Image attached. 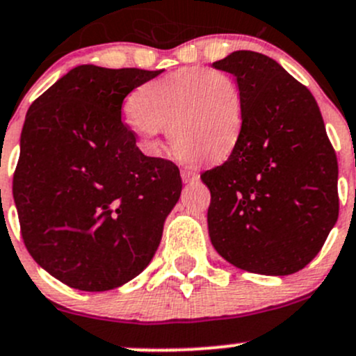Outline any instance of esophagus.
Wrapping results in <instances>:
<instances>
[{
    "label": "esophagus",
    "mask_w": 356,
    "mask_h": 356,
    "mask_svg": "<svg viewBox=\"0 0 356 356\" xmlns=\"http://www.w3.org/2000/svg\"><path fill=\"white\" fill-rule=\"evenodd\" d=\"M181 179L183 183L195 181V179H198V171L193 168H185V170H181Z\"/></svg>",
    "instance_id": "1"
}]
</instances>
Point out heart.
Instances as JSON below:
<instances>
[{
  "mask_svg": "<svg viewBox=\"0 0 356 356\" xmlns=\"http://www.w3.org/2000/svg\"><path fill=\"white\" fill-rule=\"evenodd\" d=\"M127 122L149 152L168 131L183 159L220 161L243 131L244 100L234 78L219 70L185 67L152 79L134 93Z\"/></svg>",
  "mask_w": 356,
  "mask_h": 356,
  "instance_id": "heart-1",
  "label": "heart"
}]
</instances>
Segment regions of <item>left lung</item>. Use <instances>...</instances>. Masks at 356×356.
I'll return each instance as SVG.
<instances>
[{
	"mask_svg": "<svg viewBox=\"0 0 356 356\" xmlns=\"http://www.w3.org/2000/svg\"><path fill=\"white\" fill-rule=\"evenodd\" d=\"M244 100L229 159L202 173L212 246L236 268L284 277L319 253L338 220V161L319 106L277 60L236 51L212 64Z\"/></svg>",
	"mask_w": 356,
	"mask_h": 356,
	"instance_id": "8db88e82",
	"label": "left lung"
}]
</instances>
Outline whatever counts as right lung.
<instances>
[{
    "instance_id": "obj_1",
    "label": "right lung",
    "mask_w": 356,
    "mask_h": 356,
    "mask_svg": "<svg viewBox=\"0 0 356 356\" xmlns=\"http://www.w3.org/2000/svg\"><path fill=\"white\" fill-rule=\"evenodd\" d=\"M163 71L83 64L26 112L13 198L22 238L47 273L105 292L136 278L181 195L177 164L144 156L122 102Z\"/></svg>"
}]
</instances>
